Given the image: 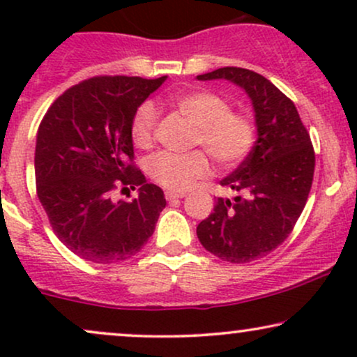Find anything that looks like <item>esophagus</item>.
I'll return each instance as SVG.
<instances>
[{
	"instance_id": "obj_1",
	"label": "esophagus",
	"mask_w": 357,
	"mask_h": 357,
	"mask_svg": "<svg viewBox=\"0 0 357 357\" xmlns=\"http://www.w3.org/2000/svg\"><path fill=\"white\" fill-rule=\"evenodd\" d=\"M184 192H174V191H166V199L167 202H173V199H179V198H184Z\"/></svg>"
}]
</instances>
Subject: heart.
Wrapping results in <instances>:
<instances>
[{
  "mask_svg": "<svg viewBox=\"0 0 357 357\" xmlns=\"http://www.w3.org/2000/svg\"><path fill=\"white\" fill-rule=\"evenodd\" d=\"M174 107L196 126L195 144H202L221 166H233L248 154L253 144V126L243 114L233 112L220 96L204 90L188 92L173 100ZM158 110L151 102L137 109L132 122V139L139 147L153 142ZM147 173L159 186L184 191L196 179L210 174V161L203 151L188 154L159 153L147 162Z\"/></svg>",
  "mask_w": 357,
  "mask_h": 357,
  "instance_id": "b5f03b06",
  "label": "heart"
}]
</instances>
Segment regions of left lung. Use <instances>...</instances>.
<instances>
[{"mask_svg": "<svg viewBox=\"0 0 357 357\" xmlns=\"http://www.w3.org/2000/svg\"><path fill=\"white\" fill-rule=\"evenodd\" d=\"M196 79L238 85L255 114V146L220 181L236 196L216 199L211 215L196 228L202 245L213 255L247 264L268 255L296 227L312 186L314 147L294 102L260 73L223 67Z\"/></svg>", "mask_w": 357, "mask_h": 357, "instance_id": "left-lung-1", "label": "left lung"}]
</instances>
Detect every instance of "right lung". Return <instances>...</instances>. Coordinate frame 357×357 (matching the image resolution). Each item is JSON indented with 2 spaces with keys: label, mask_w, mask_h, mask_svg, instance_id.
Wrapping results in <instances>:
<instances>
[{
  "label": "right lung",
  "mask_w": 357,
  "mask_h": 357,
  "mask_svg": "<svg viewBox=\"0 0 357 357\" xmlns=\"http://www.w3.org/2000/svg\"><path fill=\"white\" fill-rule=\"evenodd\" d=\"M167 77H93L50 105L36 134V192L53 231L75 255L93 264L134 257L154 233L165 192L132 166L137 109ZM135 189L132 202L112 192Z\"/></svg>",
  "instance_id": "right-lung-1"
}]
</instances>
